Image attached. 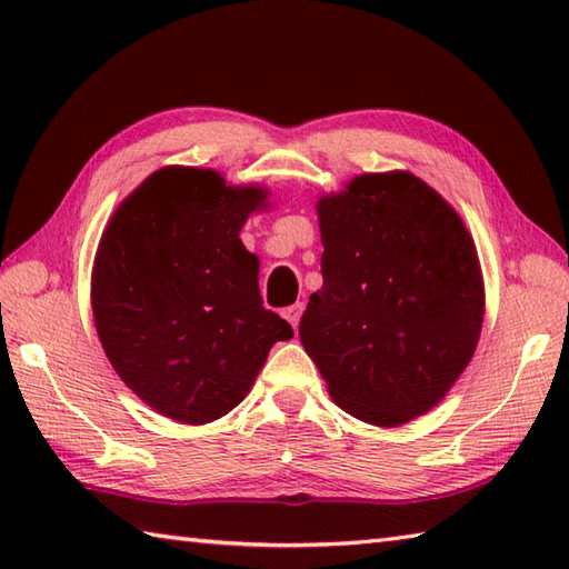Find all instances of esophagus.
<instances>
[{"label": "esophagus", "mask_w": 569, "mask_h": 569, "mask_svg": "<svg viewBox=\"0 0 569 569\" xmlns=\"http://www.w3.org/2000/svg\"><path fill=\"white\" fill-rule=\"evenodd\" d=\"M303 310H306L303 303H296V306L283 310V318L293 325V330H298V322H300V316H303Z\"/></svg>", "instance_id": "esophagus-1"}]
</instances>
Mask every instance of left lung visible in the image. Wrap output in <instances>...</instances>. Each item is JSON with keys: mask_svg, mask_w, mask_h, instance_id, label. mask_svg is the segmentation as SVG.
Listing matches in <instances>:
<instances>
[{"mask_svg": "<svg viewBox=\"0 0 569 569\" xmlns=\"http://www.w3.org/2000/svg\"><path fill=\"white\" fill-rule=\"evenodd\" d=\"M322 288L300 342L332 401L377 428L426 416L475 357L485 276L462 217L408 171L320 196Z\"/></svg>", "mask_w": 569, "mask_h": 569, "instance_id": "1", "label": "left lung"}]
</instances>
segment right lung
I'll return each mask as SVG.
<instances>
[{"label":"right lung","instance_id":"obj_1","mask_svg":"<svg viewBox=\"0 0 569 569\" xmlns=\"http://www.w3.org/2000/svg\"><path fill=\"white\" fill-rule=\"evenodd\" d=\"M269 188L166 166L119 202L92 263V318L114 371L143 403L204 426L244 401L269 349L291 340L266 310L259 259L239 232Z\"/></svg>","mask_w":569,"mask_h":569}]
</instances>
